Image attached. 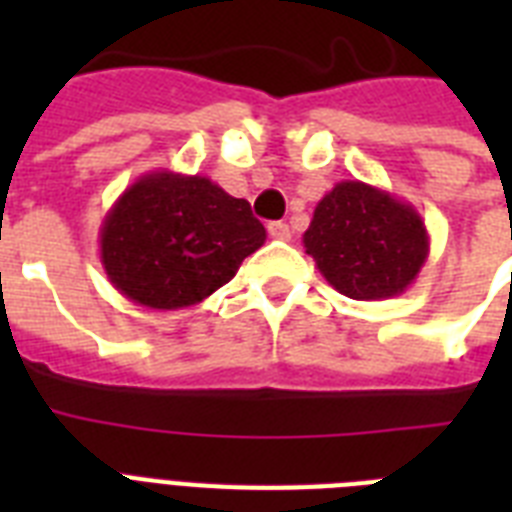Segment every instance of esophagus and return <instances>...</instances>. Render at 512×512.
I'll use <instances>...</instances> for the list:
<instances>
[{"label": "esophagus", "instance_id": "34e87169", "mask_svg": "<svg viewBox=\"0 0 512 512\" xmlns=\"http://www.w3.org/2000/svg\"><path fill=\"white\" fill-rule=\"evenodd\" d=\"M268 233H271V239H279V241L292 239V231H289L287 223H268Z\"/></svg>", "mask_w": 512, "mask_h": 512}]
</instances>
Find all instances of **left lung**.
Here are the masks:
<instances>
[{"label": "left lung", "mask_w": 512, "mask_h": 512, "mask_svg": "<svg viewBox=\"0 0 512 512\" xmlns=\"http://www.w3.org/2000/svg\"><path fill=\"white\" fill-rule=\"evenodd\" d=\"M303 244L321 276L350 300L401 295L430 252L420 212L361 180H342L316 204Z\"/></svg>", "instance_id": "1"}]
</instances>
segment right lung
Here are the masks:
<instances>
[{"label":"right lung","mask_w":512,"mask_h":512,"mask_svg":"<svg viewBox=\"0 0 512 512\" xmlns=\"http://www.w3.org/2000/svg\"><path fill=\"white\" fill-rule=\"evenodd\" d=\"M265 244L247 199L209 177L140 175L100 225V263L127 300L177 311L207 300Z\"/></svg>","instance_id":"right-lung-1"}]
</instances>
